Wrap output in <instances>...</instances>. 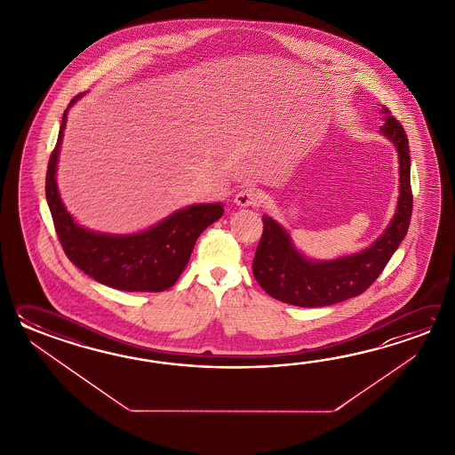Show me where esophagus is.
I'll list each match as a JSON object with an SVG mask.
<instances>
[{
  "label": "esophagus",
  "instance_id": "34e87169",
  "mask_svg": "<svg viewBox=\"0 0 455 455\" xmlns=\"http://www.w3.org/2000/svg\"><path fill=\"white\" fill-rule=\"evenodd\" d=\"M234 204L241 208H247V206H259L261 204V194L260 190L253 188V187H247V188H242L241 192H237L235 198H234Z\"/></svg>",
  "mask_w": 455,
  "mask_h": 455
}]
</instances>
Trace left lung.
<instances>
[{"mask_svg":"<svg viewBox=\"0 0 455 455\" xmlns=\"http://www.w3.org/2000/svg\"><path fill=\"white\" fill-rule=\"evenodd\" d=\"M382 112L386 124L380 132L395 145L400 163V196L394 220L366 251L337 260L315 261L302 257L292 245L290 234L263 214V232L251 271L271 298L299 307H322L359 296L378 280L403 241L413 212L408 138L387 107H382Z\"/></svg>","mask_w":455,"mask_h":455,"instance_id":"8db88e82","label":"left lung"}]
</instances>
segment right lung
Listing matches in <instances>:
<instances>
[{
	"label": "right lung",
	"mask_w": 455,
	"mask_h": 455,
	"mask_svg": "<svg viewBox=\"0 0 455 455\" xmlns=\"http://www.w3.org/2000/svg\"><path fill=\"white\" fill-rule=\"evenodd\" d=\"M81 96L71 99L68 108ZM68 108L63 114L45 179L47 204L63 251L79 270L110 288L148 292L169 290L187 267L198 235L223 216V204H192L151 229L132 235L100 234L81 228L61 204L55 180Z\"/></svg>",
	"instance_id": "1"
}]
</instances>
